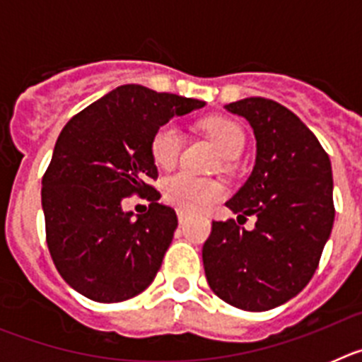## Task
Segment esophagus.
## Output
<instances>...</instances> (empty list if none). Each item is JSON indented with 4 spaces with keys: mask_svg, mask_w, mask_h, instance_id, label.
<instances>
[{
    "mask_svg": "<svg viewBox=\"0 0 362 362\" xmlns=\"http://www.w3.org/2000/svg\"><path fill=\"white\" fill-rule=\"evenodd\" d=\"M177 219H179V223H181V225H183L185 221L188 219V214H187V212H183V210H177Z\"/></svg>",
    "mask_w": 362,
    "mask_h": 362,
    "instance_id": "34e87169",
    "label": "esophagus"
}]
</instances>
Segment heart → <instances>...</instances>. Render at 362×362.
Segmentation results:
<instances>
[{
	"mask_svg": "<svg viewBox=\"0 0 362 362\" xmlns=\"http://www.w3.org/2000/svg\"><path fill=\"white\" fill-rule=\"evenodd\" d=\"M203 130L212 137L217 148L225 158H235L245 146V130L233 119L216 116L203 123ZM185 136L177 124L163 123L152 136L150 152L153 161L163 168H170L177 163L183 150ZM163 196L166 203L174 204L183 212H203L214 203L223 199L225 188L216 179L197 177L188 172H175L163 181Z\"/></svg>",
	"mask_w": 362,
	"mask_h": 362,
	"instance_id": "heart-1",
	"label": "heart"
}]
</instances>
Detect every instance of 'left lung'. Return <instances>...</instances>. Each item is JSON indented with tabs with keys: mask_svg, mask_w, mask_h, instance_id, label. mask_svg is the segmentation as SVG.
<instances>
[{
	"mask_svg": "<svg viewBox=\"0 0 362 362\" xmlns=\"http://www.w3.org/2000/svg\"><path fill=\"white\" fill-rule=\"evenodd\" d=\"M226 110L245 117L257 141L254 172L226 206L257 221L254 230L212 221L204 274L225 303L264 312L296 297L317 270L335 217L332 165L312 130L283 105L246 98Z\"/></svg>",
	"mask_w": 362,
	"mask_h": 362,
	"instance_id": "left-lung-1",
	"label": "left lung"
}]
</instances>
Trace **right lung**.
Listing matches in <instances>:
<instances>
[{
	"label": "right lung",
	"mask_w": 362,
	"mask_h": 362,
	"mask_svg": "<svg viewBox=\"0 0 362 362\" xmlns=\"http://www.w3.org/2000/svg\"><path fill=\"white\" fill-rule=\"evenodd\" d=\"M204 101L123 85L65 124L41 181L50 257L63 279L98 303H121L148 288L170 246L177 216L158 203L150 141L174 116ZM151 201L132 218L120 203Z\"/></svg>",
	"instance_id": "obj_1"
}]
</instances>
